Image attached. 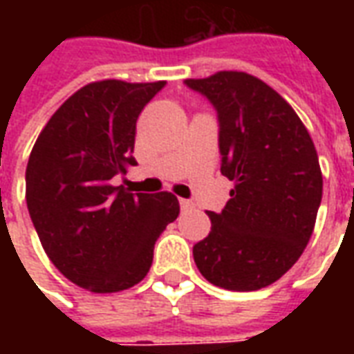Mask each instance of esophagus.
<instances>
[{
	"label": "esophagus",
	"instance_id": "34e87169",
	"mask_svg": "<svg viewBox=\"0 0 354 354\" xmlns=\"http://www.w3.org/2000/svg\"><path fill=\"white\" fill-rule=\"evenodd\" d=\"M180 207H182V210H189V208H193L195 205H193V201L189 199H180Z\"/></svg>",
	"mask_w": 354,
	"mask_h": 354
}]
</instances>
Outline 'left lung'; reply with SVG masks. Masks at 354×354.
Here are the masks:
<instances>
[{
    "label": "left lung",
    "mask_w": 354,
    "mask_h": 354,
    "mask_svg": "<svg viewBox=\"0 0 354 354\" xmlns=\"http://www.w3.org/2000/svg\"><path fill=\"white\" fill-rule=\"evenodd\" d=\"M218 113L222 174L235 182L210 233L193 246L201 274L237 292L266 288L309 243L322 199L319 155L281 94L245 72L185 80Z\"/></svg>",
    "instance_id": "1"
}]
</instances>
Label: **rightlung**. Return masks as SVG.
<instances>
[{
	"mask_svg": "<svg viewBox=\"0 0 354 354\" xmlns=\"http://www.w3.org/2000/svg\"><path fill=\"white\" fill-rule=\"evenodd\" d=\"M162 87L88 83L55 111L28 159V212L43 250L66 279L96 294L138 284L155 241L180 214L172 193H131L111 182L136 165V121Z\"/></svg>",
	"mask_w": 354,
	"mask_h": 354,
	"instance_id": "obj_1",
	"label": "right lung"
}]
</instances>
